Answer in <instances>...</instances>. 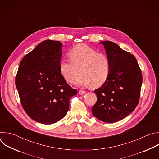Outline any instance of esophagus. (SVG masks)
<instances>
[{
  "label": "esophagus",
  "mask_w": 159,
  "mask_h": 159,
  "mask_svg": "<svg viewBox=\"0 0 159 159\" xmlns=\"http://www.w3.org/2000/svg\"><path fill=\"white\" fill-rule=\"evenodd\" d=\"M85 93H86V92L85 91V90H80L79 91V94H80V95L84 94Z\"/></svg>",
  "instance_id": "obj_1"
}]
</instances>
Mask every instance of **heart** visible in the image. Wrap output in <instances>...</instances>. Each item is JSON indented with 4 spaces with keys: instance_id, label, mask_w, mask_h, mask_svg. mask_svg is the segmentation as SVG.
<instances>
[{
    "instance_id": "obj_1",
    "label": "heart",
    "mask_w": 159,
    "mask_h": 159,
    "mask_svg": "<svg viewBox=\"0 0 159 159\" xmlns=\"http://www.w3.org/2000/svg\"><path fill=\"white\" fill-rule=\"evenodd\" d=\"M70 60L63 58L60 61V71L68 82H73L79 74L76 84L90 85L96 88L107 80L111 71V62L108 57L84 44L72 48L69 53Z\"/></svg>"
}]
</instances>
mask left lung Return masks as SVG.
Masks as SVG:
<instances>
[{
    "label": "left lung",
    "instance_id": "1",
    "mask_svg": "<svg viewBox=\"0 0 159 159\" xmlns=\"http://www.w3.org/2000/svg\"><path fill=\"white\" fill-rule=\"evenodd\" d=\"M103 44L111 62V71L106 82L94 90L96 103L93 115L106 123H114L126 117L140 100L142 74L136 58L115 43Z\"/></svg>",
    "mask_w": 159,
    "mask_h": 159
}]
</instances>
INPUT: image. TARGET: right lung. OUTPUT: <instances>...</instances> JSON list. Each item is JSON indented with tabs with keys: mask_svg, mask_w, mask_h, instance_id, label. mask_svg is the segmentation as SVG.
Here are the masks:
<instances>
[{
	"mask_svg": "<svg viewBox=\"0 0 159 159\" xmlns=\"http://www.w3.org/2000/svg\"><path fill=\"white\" fill-rule=\"evenodd\" d=\"M61 45L50 39L39 43L22 58L16 76L22 107L31 118L43 124L63 118L70 98L77 94L60 71Z\"/></svg>",
	"mask_w": 159,
	"mask_h": 159,
	"instance_id": "right-lung-1",
	"label": "right lung"
}]
</instances>
